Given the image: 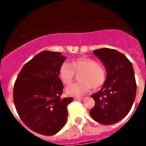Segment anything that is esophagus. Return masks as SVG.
Wrapping results in <instances>:
<instances>
[{
	"label": "esophagus",
	"instance_id": "1",
	"mask_svg": "<svg viewBox=\"0 0 146 146\" xmlns=\"http://www.w3.org/2000/svg\"><path fill=\"white\" fill-rule=\"evenodd\" d=\"M73 100H83V98H79V97H75V98H73Z\"/></svg>",
	"mask_w": 146,
	"mask_h": 146
}]
</instances>
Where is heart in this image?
I'll use <instances>...</instances> for the list:
<instances>
[{
	"instance_id": "b5f03b06",
	"label": "heart",
	"mask_w": 146,
	"mask_h": 146,
	"mask_svg": "<svg viewBox=\"0 0 146 146\" xmlns=\"http://www.w3.org/2000/svg\"><path fill=\"white\" fill-rule=\"evenodd\" d=\"M75 73L78 75V83L66 89L67 95L80 96L90 90L98 89L105 82L107 73L103 66L88 57H80L72 60L70 64L64 63L58 70V76L65 85H69L74 80Z\"/></svg>"
}]
</instances>
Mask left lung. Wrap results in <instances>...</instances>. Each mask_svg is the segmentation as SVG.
I'll list each match as a JSON object with an SVG mask.
<instances>
[{
    "label": "left lung",
    "mask_w": 146,
    "mask_h": 146,
    "mask_svg": "<svg viewBox=\"0 0 146 146\" xmlns=\"http://www.w3.org/2000/svg\"><path fill=\"white\" fill-rule=\"evenodd\" d=\"M93 54L104 64L107 78L100 90L91 95L95 104L90 114L102 124H114L127 115L135 100L134 70L126 56L117 50L102 48Z\"/></svg>",
    "instance_id": "obj_1"
}]
</instances>
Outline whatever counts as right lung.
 <instances>
[{"mask_svg": "<svg viewBox=\"0 0 146 146\" xmlns=\"http://www.w3.org/2000/svg\"><path fill=\"white\" fill-rule=\"evenodd\" d=\"M66 57L43 51L20 70L13 90V100L20 119L33 131L45 136L58 133L66 124L67 106L72 98L61 99L64 88L58 70Z\"/></svg>", "mask_w": 146, "mask_h": 146, "instance_id": "add662e5", "label": "right lung"}]
</instances>
